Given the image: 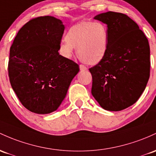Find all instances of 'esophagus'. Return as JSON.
Masks as SVG:
<instances>
[{"label": "esophagus", "mask_w": 156, "mask_h": 156, "mask_svg": "<svg viewBox=\"0 0 156 156\" xmlns=\"http://www.w3.org/2000/svg\"><path fill=\"white\" fill-rule=\"evenodd\" d=\"M79 67H80V69H81V71H85V70L87 69V68L86 67V66H84V65L81 64V65H80V66H79Z\"/></svg>", "instance_id": "1"}]
</instances>
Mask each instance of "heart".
Segmentation results:
<instances>
[{"label":"heart","mask_w":156,"mask_h":156,"mask_svg":"<svg viewBox=\"0 0 156 156\" xmlns=\"http://www.w3.org/2000/svg\"><path fill=\"white\" fill-rule=\"evenodd\" d=\"M107 27L101 22L81 21L70 27L66 40L60 44V52L66 58H71L77 48L78 58L87 64L101 62L108 50Z\"/></svg>","instance_id":"obj_1"}]
</instances>
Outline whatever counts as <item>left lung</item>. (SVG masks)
I'll return each instance as SVG.
<instances>
[{"mask_svg":"<svg viewBox=\"0 0 156 156\" xmlns=\"http://www.w3.org/2000/svg\"><path fill=\"white\" fill-rule=\"evenodd\" d=\"M107 26L108 50L90 68L92 95L102 108L120 111L134 104L150 78V45L138 24L127 15L107 12L94 17Z\"/></svg>","mask_w":156,"mask_h":156,"instance_id":"1","label":"left lung"}]
</instances>
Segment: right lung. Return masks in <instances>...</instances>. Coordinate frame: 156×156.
I'll use <instances>...</instances> for the list:
<instances>
[{"label":"right lung","mask_w":156,"mask_h":156,"mask_svg":"<svg viewBox=\"0 0 156 156\" xmlns=\"http://www.w3.org/2000/svg\"><path fill=\"white\" fill-rule=\"evenodd\" d=\"M64 25L53 16L27 22L10 47L8 71L13 90L25 108L37 114L57 110L79 66L59 54Z\"/></svg>","instance_id":"right-lung-1"}]
</instances>
